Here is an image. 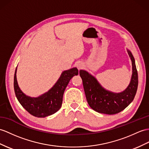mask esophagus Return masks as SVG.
Here are the masks:
<instances>
[{"label":"esophagus","instance_id":"esophagus-1","mask_svg":"<svg viewBox=\"0 0 149 149\" xmlns=\"http://www.w3.org/2000/svg\"><path fill=\"white\" fill-rule=\"evenodd\" d=\"M77 68L79 70H81V69H83V66H83V64L82 63H78V64H77Z\"/></svg>","mask_w":149,"mask_h":149}]
</instances>
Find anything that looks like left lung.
<instances>
[{
  "label": "left lung",
  "mask_w": 149,
  "mask_h": 149,
  "mask_svg": "<svg viewBox=\"0 0 149 149\" xmlns=\"http://www.w3.org/2000/svg\"><path fill=\"white\" fill-rule=\"evenodd\" d=\"M128 52L132 62L133 74L128 88L121 93H114L107 91L88 72L84 70L79 71L86 100L94 111L99 113L115 114L124 110L133 100L136 93L139 79L135 59L132 53L129 50Z\"/></svg>",
  "instance_id": "1"
}]
</instances>
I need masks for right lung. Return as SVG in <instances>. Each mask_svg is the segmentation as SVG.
<instances>
[{
  "mask_svg": "<svg viewBox=\"0 0 149 149\" xmlns=\"http://www.w3.org/2000/svg\"><path fill=\"white\" fill-rule=\"evenodd\" d=\"M17 69V68H16ZM16 69L14 77V88L17 99L30 114L38 118H44L56 113L63 103L64 90L74 76L78 74L77 68L64 71L60 78L48 92L37 98L28 97L21 92L16 79Z\"/></svg>",
  "mask_w": 149,
  "mask_h": 149,
  "instance_id": "add662e5",
  "label": "right lung"
}]
</instances>
